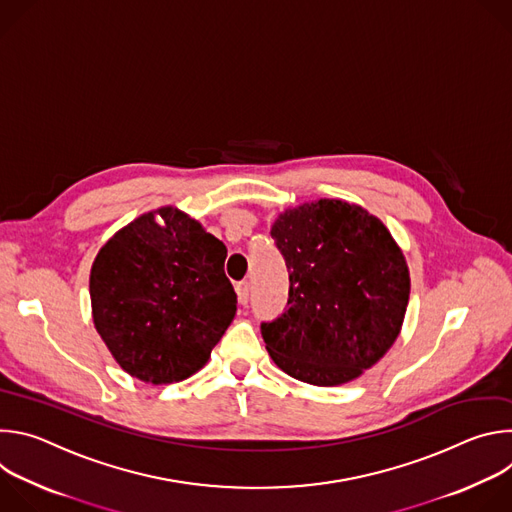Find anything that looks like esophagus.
Segmentation results:
<instances>
[{
	"label": "esophagus",
	"instance_id": "34e87169",
	"mask_svg": "<svg viewBox=\"0 0 512 512\" xmlns=\"http://www.w3.org/2000/svg\"><path fill=\"white\" fill-rule=\"evenodd\" d=\"M235 289H237V296H239V304L247 306L249 294H251V283H249V281H239Z\"/></svg>",
	"mask_w": 512,
	"mask_h": 512
}]
</instances>
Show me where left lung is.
Returning <instances> with one entry per match:
<instances>
[{"mask_svg": "<svg viewBox=\"0 0 512 512\" xmlns=\"http://www.w3.org/2000/svg\"><path fill=\"white\" fill-rule=\"evenodd\" d=\"M289 271L287 306L261 322L277 367L334 387L371 369L399 336L409 269L377 216L342 200L285 210L271 229Z\"/></svg>", "mask_w": 512, "mask_h": 512, "instance_id": "obj_1", "label": "left lung"}]
</instances>
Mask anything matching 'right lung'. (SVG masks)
<instances>
[{"label":"right lung","mask_w":512,"mask_h":512,"mask_svg":"<svg viewBox=\"0 0 512 512\" xmlns=\"http://www.w3.org/2000/svg\"><path fill=\"white\" fill-rule=\"evenodd\" d=\"M225 259L223 241L172 206L107 241L91 269L93 322L123 371L168 385L204 367L237 312Z\"/></svg>","instance_id":"obj_1"}]
</instances>
